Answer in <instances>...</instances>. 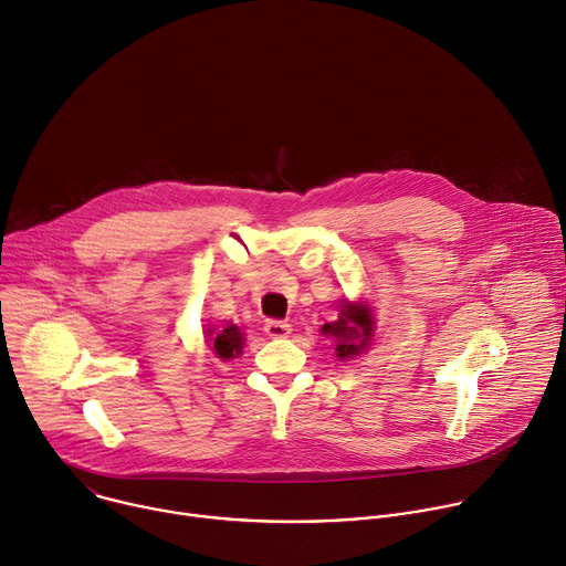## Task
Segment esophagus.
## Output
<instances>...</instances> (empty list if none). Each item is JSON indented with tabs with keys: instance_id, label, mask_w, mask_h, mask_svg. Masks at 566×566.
Here are the masks:
<instances>
[{
	"instance_id": "esophagus-1",
	"label": "esophagus",
	"mask_w": 566,
	"mask_h": 566,
	"mask_svg": "<svg viewBox=\"0 0 566 566\" xmlns=\"http://www.w3.org/2000/svg\"><path fill=\"white\" fill-rule=\"evenodd\" d=\"M264 332L271 336V338H286L291 334V325L284 319H269L264 325Z\"/></svg>"
}]
</instances>
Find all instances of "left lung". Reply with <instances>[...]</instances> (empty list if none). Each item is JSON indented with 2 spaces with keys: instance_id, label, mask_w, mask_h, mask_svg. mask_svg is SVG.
<instances>
[{
  "instance_id": "1",
  "label": "left lung",
  "mask_w": 566,
  "mask_h": 566,
  "mask_svg": "<svg viewBox=\"0 0 566 566\" xmlns=\"http://www.w3.org/2000/svg\"><path fill=\"white\" fill-rule=\"evenodd\" d=\"M322 334L336 340V354L340 360L358 356L371 343V308L363 302H345V306L340 308V317L336 322H327V325L322 327Z\"/></svg>"
}]
</instances>
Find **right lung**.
Listing matches in <instances>:
<instances>
[{"label":"right lung","instance_id":"right-lung-1","mask_svg":"<svg viewBox=\"0 0 566 566\" xmlns=\"http://www.w3.org/2000/svg\"><path fill=\"white\" fill-rule=\"evenodd\" d=\"M206 338L212 347V354L219 356L221 360L237 358L241 354V349H244V334H241L234 325H226L219 332L212 327L206 332Z\"/></svg>","mask_w":566,"mask_h":566}]
</instances>
